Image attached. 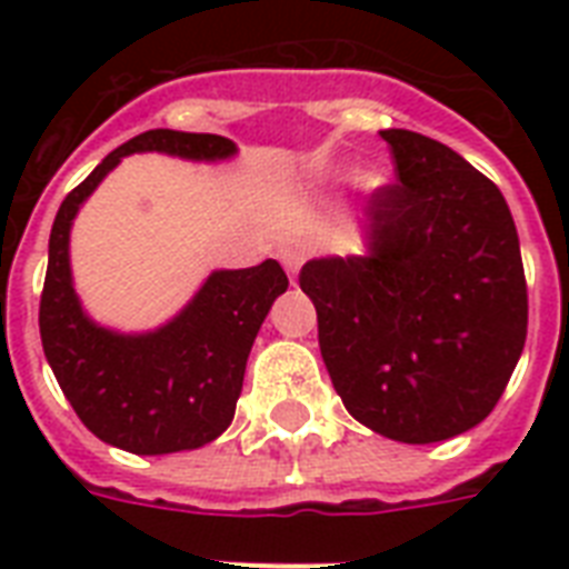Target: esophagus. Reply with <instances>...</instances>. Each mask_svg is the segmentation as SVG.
Instances as JSON below:
<instances>
[{
	"mask_svg": "<svg viewBox=\"0 0 569 569\" xmlns=\"http://www.w3.org/2000/svg\"><path fill=\"white\" fill-rule=\"evenodd\" d=\"M280 262H283L286 274H289V280L295 283V277H298V271H301L303 266V250L301 248H280Z\"/></svg>",
	"mask_w": 569,
	"mask_h": 569,
	"instance_id": "34e87169",
	"label": "esophagus"
}]
</instances>
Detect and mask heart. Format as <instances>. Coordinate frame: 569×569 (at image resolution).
Listing matches in <instances>:
<instances>
[{
    "instance_id": "obj_1",
    "label": "heart",
    "mask_w": 569,
    "mask_h": 569,
    "mask_svg": "<svg viewBox=\"0 0 569 569\" xmlns=\"http://www.w3.org/2000/svg\"><path fill=\"white\" fill-rule=\"evenodd\" d=\"M366 182H369V186H378L380 180H378V177H369V180H366Z\"/></svg>"
}]
</instances>
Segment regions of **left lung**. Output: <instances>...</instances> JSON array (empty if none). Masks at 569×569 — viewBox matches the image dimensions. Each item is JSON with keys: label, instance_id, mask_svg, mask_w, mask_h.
I'll return each mask as SVG.
<instances>
[{"label": "left lung", "instance_id": "1", "mask_svg": "<svg viewBox=\"0 0 569 569\" xmlns=\"http://www.w3.org/2000/svg\"><path fill=\"white\" fill-rule=\"evenodd\" d=\"M380 138L398 182L366 206L363 253L310 259L298 280L348 413L425 446L490 416L526 346L529 295L502 191L433 138Z\"/></svg>", "mask_w": 569, "mask_h": 569}]
</instances>
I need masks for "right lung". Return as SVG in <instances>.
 Instances as JSON below:
<instances>
[{
  "instance_id": "obj_1",
  "label": "right lung",
  "mask_w": 569,
  "mask_h": 569,
  "mask_svg": "<svg viewBox=\"0 0 569 569\" xmlns=\"http://www.w3.org/2000/svg\"><path fill=\"white\" fill-rule=\"evenodd\" d=\"M132 153L227 162L239 147L223 136L150 129L111 150L64 197L49 232L40 342L58 387L88 431L132 455H173L200 449L230 428L253 339L289 277L277 259L221 268L162 328L144 333L102 328L73 289L70 227L97 186Z\"/></svg>"
}]
</instances>
